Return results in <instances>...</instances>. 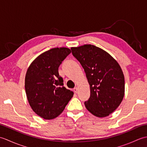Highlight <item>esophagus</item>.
<instances>
[{"instance_id":"1","label":"esophagus","mask_w":147,"mask_h":147,"mask_svg":"<svg viewBox=\"0 0 147 147\" xmlns=\"http://www.w3.org/2000/svg\"><path fill=\"white\" fill-rule=\"evenodd\" d=\"M74 93H78V88H77V87H75V88H74Z\"/></svg>"}]
</instances>
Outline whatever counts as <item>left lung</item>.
<instances>
[{"label":"left lung","mask_w":147,"mask_h":147,"mask_svg":"<svg viewBox=\"0 0 147 147\" xmlns=\"http://www.w3.org/2000/svg\"><path fill=\"white\" fill-rule=\"evenodd\" d=\"M71 49L83 67L90 85V96L85 102L86 109L95 116H108L119 107L124 95V76L119 64L95 45Z\"/></svg>","instance_id":"obj_1"}]
</instances>
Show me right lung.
Returning <instances> with one entry per match:
<instances>
[{
    "label": "right lung",
    "instance_id": "right-lung-1",
    "mask_svg": "<svg viewBox=\"0 0 147 147\" xmlns=\"http://www.w3.org/2000/svg\"><path fill=\"white\" fill-rule=\"evenodd\" d=\"M71 52L68 48H54L42 53L28 68L25 91L32 110L45 119L57 117L64 110L74 93L63 86L58 69Z\"/></svg>",
    "mask_w": 147,
    "mask_h": 147
}]
</instances>
